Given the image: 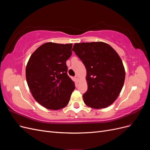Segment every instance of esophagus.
<instances>
[{
	"instance_id": "34e87169",
	"label": "esophagus",
	"mask_w": 150,
	"mask_h": 150,
	"mask_svg": "<svg viewBox=\"0 0 150 150\" xmlns=\"http://www.w3.org/2000/svg\"><path fill=\"white\" fill-rule=\"evenodd\" d=\"M75 78H76V79L77 81H78L79 78V76H78V75H76V76H75Z\"/></svg>"
}]
</instances>
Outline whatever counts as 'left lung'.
<instances>
[{
    "instance_id": "obj_1",
    "label": "left lung",
    "mask_w": 150,
    "mask_h": 150,
    "mask_svg": "<svg viewBox=\"0 0 150 150\" xmlns=\"http://www.w3.org/2000/svg\"><path fill=\"white\" fill-rule=\"evenodd\" d=\"M72 51L86 69L88 91L83 100L94 109L107 108L120 94L125 79V69L115 50L103 42L76 43Z\"/></svg>"
}]
</instances>
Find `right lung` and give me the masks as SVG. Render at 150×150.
I'll list each match as a JSON object with an SVG mask.
<instances>
[{
	"label": "right lung",
	"mask_w": 150,
	"mask_h": 150,
	"mask_svg": "<svg viewBox=\"0 0 150 150\" xmlns=\"http://www.w3.org/2000/svg\"><path fill=\"white\" fill-rule=\"evenodd\" d=\"M72 44L44 43L30 56L25 68L27 83L35 100L49 110H58L69 103L75 89L67 74L66 61Z\"/></svg>",
	"instance_id": "add662e5"
}]
</instances>
